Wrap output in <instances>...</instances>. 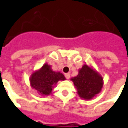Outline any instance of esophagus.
<instances>
[{"mask_svg": "<svg viewBox=\"0 0 128 128\" xmlns=\"http://www.w3.org/2000/svg\"><path fill=\"white\" fill-rule=\"evenodd\" d=\"M70 72H67V73H65V77H66V78L67 80H68V79L70 78Z\"/></svg>", "mask_w": 128, "mask_h": 128, "instance_id": "esophagus-1", "label": "esophagus"}]
</instances>
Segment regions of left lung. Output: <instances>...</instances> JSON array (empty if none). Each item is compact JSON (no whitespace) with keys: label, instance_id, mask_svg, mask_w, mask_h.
<instances>
[{"label":"left lung","instance_id":"8db88e82","mask_svg":"<svg viewBox=\"0 0 128 128\" xmlns=\"http://www.w3.org/2000/svg\"><path fill=\"white\" fill-rule=\"evenodd\" d=\"M77 88L80 98L86 100L92 99L102 90L104 85L102 76L96 70L87 64L79 69L77 76L70 79Z\"/></svg>","mask_w":128,"mask_h":128}]
</instances>
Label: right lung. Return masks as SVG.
Returning a JSON list of instances; mask_svg holds the SVG:
<instances>
[{
  "instance_id": "add662e5",
  "label": "right lung",
  "mask_w": 128,
  "mask_h": 128,
  "mask_svg": "<svg viewBox=\"0 0 128 128\" xmlns=\"http://www.w3.org/2000/svg\"><path fill=\"white\" fill-rule=\"evenodd\" d=\"M65 80L66 78L62 72L53 70L50 65L46 63L32 73L29 81L31 86L40 94L48 96L51 93L58 81Z\"/></svg>"
}]
</instances>
